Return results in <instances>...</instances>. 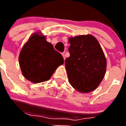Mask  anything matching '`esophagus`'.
<instances>
[{"label":"esophagus","mask_w":126,"mask_h":126,"mask_svg":"<svg viewBox=\"0 0 126 126\" xmlns=\"http://www.w3.org/2000/svg\"><path fill=\"white\" fill-rule=\"evenodd\" d=\"M62 57H63V58H64V60L65 59V53H62Z\"/></svg>","instance_id":"esophagus-1"}]
</instances>
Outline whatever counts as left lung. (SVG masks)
Instances as JSON below:
<instances>
[{
  "mask_svg": "<svg viewBox=\"0 0 126 126\" xmlns=\"http://www.w3.org/2000/svg\"><path fill=\"white\" fill-rule=\"evenodd\" d=\"M70 57L65 65L71 85L80 93H90L100 84L107 60L98 41L92 34L69 37Z\"/></svg>",
  "mask_w": 126,
  "mask_h": 126,
  "instance_id": "obj_1",
  "label": "left lung"
}]
</instances>
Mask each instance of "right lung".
Masks as SVG:
<instances>
[{
  "mask_svg": "<svg viewBox=\"0 0 126 126\" xmlns=\"http://www.w3.org/2000/svg\"><path fill=\"white\" fill-rule=\"evenodd\" d=\"M19 63L23 76L33 83H39L50 79L58 67L64 64V59L46 40V36L37 32L23 45Z\"/></svg>",
  "mask_w": 126,
  "mask_h": 126,
  "instance_id": "1",
  "label": "right lung"
}]
</instances>
